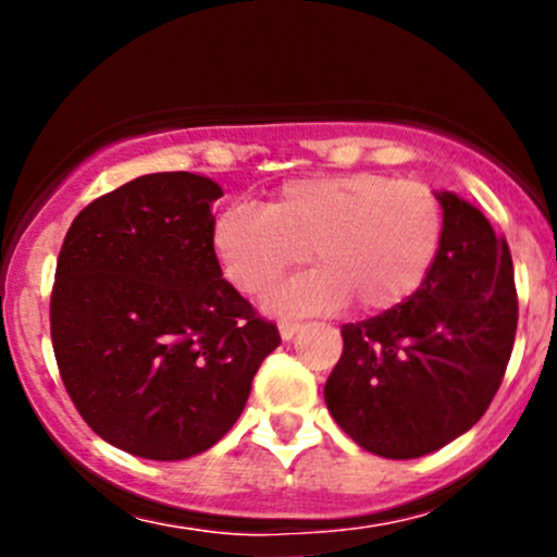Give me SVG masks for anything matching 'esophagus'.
<instances>
[{
    "mask_svg": "<svg viewBox=\"0 0 557 557\" xmlns=\"http://www.w3.org/2000/svg\"><path fill=\"white\" fill-rule=\"evenodd\" d=\"M299 331H301V323H288V320H285V323H280V336H283L285 342L294 339V336L299 334Z\"/></svg>",
    "mask_w": 557,
    "mask_h": 557,
    "instance_id": "esophagus-1",
    "label": "esophagus"
}]
</instances>
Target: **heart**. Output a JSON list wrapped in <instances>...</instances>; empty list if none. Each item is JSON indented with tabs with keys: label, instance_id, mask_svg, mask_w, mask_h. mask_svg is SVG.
I'll return each mask as SVG.
<instances>
[{
	"label": "heart",
	"instance_id": "1",
	"mask_svg": "<svg viewBox=\"0 0 557 557\" xmlns=\"http://www.w3.org/2000/svg\"><path fill=\"white\" fill-rule=\"evenodd\" d=\"M445 239V210L429 185L377 172L307 177L267 207L234 205L215 221V256L228 283L261 296L305 256L318 269L274 290L280 314L334 312L347 301L383 314L412 299Z\"/></svg>",
	"mask_w": 557,
	"mask_h": 557
}]
</instances>
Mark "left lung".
Here are the masks:
<instances>
[{
  "label": "left lung",
  "mask_w": 557,
  "mask_h": 557,
  "mask_svg": "<svg viewBox=\"0 0 557 557\" xmlns=\"http://www.w3.org/2000/svg\"><path fill=\"white\" fill-rule=\"evenodd\" d=\"M445 239L423 288L342 325L325 407L363 450L407 460L450 445L485 414L518 331L512 256L487 218L440 190Z\"/></svg>",
  "instance_id": "8db88e82"
}]
</instances>
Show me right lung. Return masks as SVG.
Instances as JSON below:
<instances>
[{
	"label": "right lung",
	"mask_w": 557,
	"mask_h": 557,
	"mask_svg": "<svg viewBox=\"0 0 557 557\" xmlns=\"http://www.w3.org/2000/svg\"><path fill=\"white\" fill-rule=\"evenodd\" d=\"M190 172L143 174L72 221L55 263L50 339L77 412L117 450L183 460L243 414L280 345L218 263L212 201Z\"/></svg>",
	"instance_id": "right-lung-1"
}]
</instances>
